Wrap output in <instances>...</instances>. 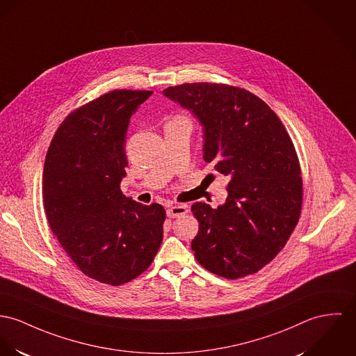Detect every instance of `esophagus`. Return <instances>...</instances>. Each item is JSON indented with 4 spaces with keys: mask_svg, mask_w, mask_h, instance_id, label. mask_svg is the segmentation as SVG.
<instances>
[{
    "mask_svg": "<svg viewBox=\"0 0 356 356\" xmlns=\"http://www.w3.org/2000/svg\"><path fill=\"white\" fill-rule=\"evenodd\" d=\"M186 213H187V206L186 204H175V206H170L166 210V217L168 218H177L180 216H184Z\"/></svg>",
    "mask_w": 356,
    "mask_h": 356,
    "instance_id": "1",
    "label": "esophagus"
}]
</instances>
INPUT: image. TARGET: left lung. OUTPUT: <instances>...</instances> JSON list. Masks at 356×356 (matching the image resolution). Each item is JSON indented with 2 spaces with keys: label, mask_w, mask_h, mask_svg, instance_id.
I'll use <instances>...</instances> for the list:
<instances>
[{
  "label": "left lung",
  "mask_w": 356,
  "mask_h": 356,
  "mask_svg": "<svg viewBox=\"0 0 356 356\" xmlns=\"http://www.w3.org/2000/svg\"><path fill=\"white\" fill-rule=\"evenodd\" d=\"M202 126L203 160L229 179L227 197L211 209L196 202V260L226 279L257 273L286 245L301 213L298 157L280 119L245 89L183 83L163 90Z\"/></svg>",
  "instance_id": "left-lung-1"
}]
</instances>
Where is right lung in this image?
Listing matches in <instances>:
<instances>
[{"instance_id": "add662e5", "label": "right lung", "mask_w": 356, "mask_h": 356, "mask_svg": "<svg viewBox=\"0 0 356 356\" xmlns=\"http://www.w3.org/2000/svg\"><path fill=\"white\" fill-rule=\"evenodd\" d=\"M150 90H113L72 112L50 143L43 202L59 244L89 277L119 286L154 260L164 233L161 204L120 191L130 118Z\"/></svg>"}]
</instances>
